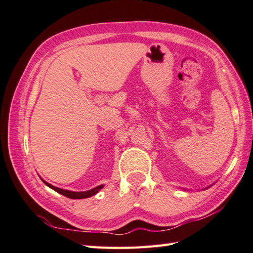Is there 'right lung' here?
<instances>
[{"label": "right lung", "instance_id": "right-lung-1", "mask_svg": "<svg viewBox=\"0 0 253 253\" xmlns=\"http://www.w3.org/2000/svg\"><path fill=\"white\" fill-rule=\"evenodd\" d=\"M44 181V180H43ZM45 185L48 186L49 188H52L53 190H55L56 192H58V194H61L63 196L67 197V198H71V199H83V198H88V197H91L93 195H96L97 192L102 189L103 188V185H100L98 187L94 188V189L91 190H88V191H83V192H75V191H70V190H64V189H61V188H57V187H54L50 185V183L44 181Z\"/></svg>", "mask_w": 253, "mask_h": 253}]
</instances>
